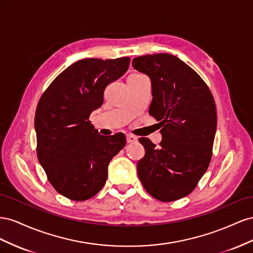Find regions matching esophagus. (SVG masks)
Listing matches in <instances>:
<instances>
[{"instance_id": "obj_1", "label": "esophagus", "mask_w": 253, "mask_h": 253, "mask_svg": "<svg viewBox=\"0 0 253 253\" xmlns=\"http://www.w3.org/2000/svg\"><path fill=\"white\" fill-rule=\"evenodd\" d=\"M126 139H127L128 143H134V142L138 141V138H136V136H134V135H131V134H127Z\"/></svg>"}]
</instances>
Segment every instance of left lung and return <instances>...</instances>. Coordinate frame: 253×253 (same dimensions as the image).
Instances as JSON below:
<instances>
[{
  "instance_id": "obj_1",
  "label": "left lung",
  "mask_w": 253,
  "mask_h": 253,
  "mask_svg": "<svg viewBox=\"0 0 253 253\" xmlns=\"http://www.w3.org/2000/svg\"><path fill=\"white\" fill-rule=\"evenodd\" d=\"M132 67L150 79L149 114L159 122L162 134L159 147L147 138L139 139L145 148L136 165L140 181L164 203L185 197L212 158L217 126L212 93L203 78L174 55L136 57Z\"/></svg>"
}]
</instances>
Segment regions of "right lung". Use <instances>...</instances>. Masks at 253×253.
Wrapping results in <instances>:
<instances>
[{"label": "right lung", "instance_id": "obj_1", "mask_svg": "<svg viewBox=\"0 0 253 253\" xmlns=\"http://www.w3.org/2000/svg\"><path fill=\"white\" fill-rule=\"evenodd\" d=\"M130 59L86 58L71 64L43 93L35 115L37 155L62 196L84 201L105 185L108 164L126 145L124 133L102 135L89 121L106 86L124 75Z\"/></svg>", "mask_w": 253, "mask_h": 253}]
</instances>
